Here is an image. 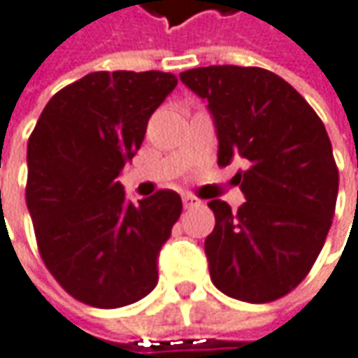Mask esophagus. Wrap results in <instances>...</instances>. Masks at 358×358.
<instances>
[{
  "label": "esophagus",
  "mask_w": 358,
  "mask_h": 358,
  "mask_svg": "<svg viewBox=\"0 0 358 358\" xmlns=\"http://www.w3.org/2000/svg\"><path fill=\"white\" fill-rule=\"evenodd\" d=\"M182 202H184V208H192V206H198V204H200V200H198L196 196H190V194L184 196V198H182Z\"/></svg>",
  "instance_id": "obj_1"
}]
</instances>
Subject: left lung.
Instances as JSON below:
<instances>
[{"label": "left lung", "instance_id": "obj_1", "mask_svg": "<svg viewBox=\"0 0 358 358\" xmlns=\"http://www.w3.org/2000/svg\"><path fill=\"white\" fill-rule=\"evenodd\" d=\"M180 80L208 101L218 166L241 156L238 212L210 200L216 224L204 242L210 278L226 296L271 303L301 285L333 224L338 170L324 124L280 76L208 66Z\"/></svg>", "mask_w": 358, "mask_h": 358}]
</instances>
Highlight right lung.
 I'll use <instances>...</instances> for the list:
<instances>
[{"label": "right lung", "instance_id": "add662e5", "mask_svg": "<svg viewBox=\"0 0 358 358\" xmlns=\"http://www.w3.org/2000/svg\"><path fill=\"white\" fill-rule=\"evenodd\" d=\"M176 84L164 71L87 73L48 101L29 136L25 202L39 255L90 306H126L158 285L182 200L160 190L134 204L117 178Z\"/></svg>", "mask_w": 358, "mask_h": 358}]
</instances>
